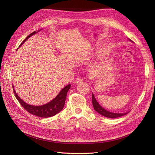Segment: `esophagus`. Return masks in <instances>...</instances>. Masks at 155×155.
Wrapping results in <instances>:
<instances>
[{"instance_id":"obj_1","label":"esophagus","mask_w":155,"mask_h":155,"mask_svg":"<svg viewBox=\"0 0 155 155\" xmlns=\"http://www.w3.org/2000/svg\"><path fill=\"white\" fill-rule=\"evenodd\" d=\"M82 81H83V79L81 77H77L76 79H75V83L77 84L82 82Z\"/></svg>"}]
</instances>
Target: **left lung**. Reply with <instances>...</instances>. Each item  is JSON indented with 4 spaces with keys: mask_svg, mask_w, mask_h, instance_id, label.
Listing matches in <instances>:
<instances>
[{
    "mask_svg": "<svg viewBox=\"0 0 155 155\" xmlns=\"http://www.w3.org/2000/svg\"><path fill=\"white\" fill-rule=\"evenodd\" d=\"M92 105H93L94 110L96 112H97L99 114H101L102 116L107 117V118H118V117H121V116L126 115L127 114L129 113V112H125V113H114V112H110L106 110L99 104H98L97 101L95 99V97H94V96L93 94H92Z\"/></svg>",
    "mask_w": 155,
    "mask_h": 155,
    "instance_id": "left-lung-1",
    "label": "left lung"
}]
</instances>
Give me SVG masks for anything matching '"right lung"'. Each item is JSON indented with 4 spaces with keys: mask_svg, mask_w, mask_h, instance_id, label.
<instances>
[{
    "mask_svg": "<svg viewBox=\"0 0 155 155\" xmlns=\"http://www.w3.org/2000/svg\"><path fill=\"white\" fill-rule=\"evenodd\" d=\"M35 33V31L32 32L31 34H30L24 40V41L20 45V46H21L22 44H23V43H25V41L28 38H29L31 35H34ZM70 86L71 85H70V84H69L67 86L64 87L59 93V94L56 96L53 100H51V101L48 103V104L41 106H33L26 104L25 101H23L21 98L18 97V96L16 94L15 90H14V88L13 92L14 94H15V96L17 98V100L20 103V104L22 106V107L25 109V110L28 112L29 113H31L37 116L42 117V118H48V117H51L57 114L60 111L62 110L64 105L65 100H66L67 92L70 88Z\"/></svg>",
    "mask_w": 155,
    "mask_h": 155,
    "instance_id": "obj_1",
    "label": "right lung"
}]
</instances>
